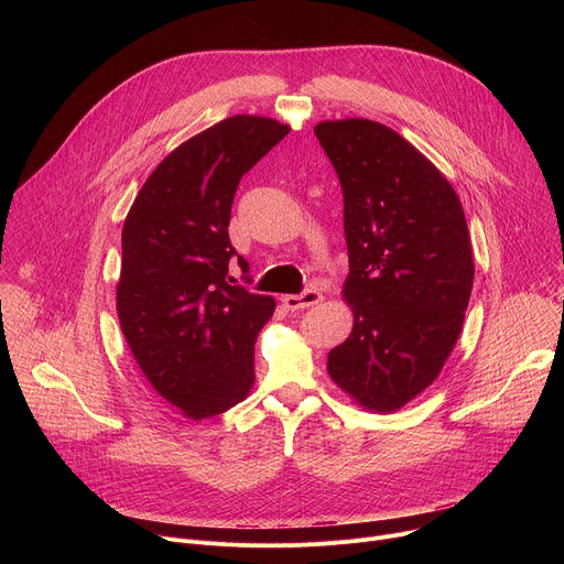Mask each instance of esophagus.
<instances>
[{
	"label": "esophagus",
	"instance_id": "1",
	"mask_svg": "<svg viewBox=\"0 0 564 564\" xmlns=\"http://www.w3.org/2000/svg\"><path fill=\"white\" fill-rule=\"evenodd\" d=\"M321 299V292L318 290H305V292H301V294H285L281 301H283V305L288 307V310H305V307H310V305H316Z\"/></svg>",
	"mask_w": 564,
	"mask_h": 564
}]
</instances>
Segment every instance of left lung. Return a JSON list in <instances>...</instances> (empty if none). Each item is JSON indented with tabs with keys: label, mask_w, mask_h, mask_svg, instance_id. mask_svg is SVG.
<instances>
[{
	"label": "left lung",
	"mask_w": 564,
	"mask_h": 564,
	"mask_svg": "<svg viewBox=\"0 0 564 564\" xmlns=\"http://www.w3.org/2000/svg\"><path fill=\"white\" fill-rule=\"evenodd\" d=\"M314 135L339 176L352 333L328 355L333 381L359 406L397 411L426 390L464 324L473 252L453 185L409 140L366 118Z\"/></svg>",
	"instance_id": "left-lung-1"
}]
</instances>
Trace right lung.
I'll return each mask as SVG.
<instances>
[{
    "mask_svg": "<svg viewBox=\"0 0 564 564\" xmlns=\"http://www.w3.org/2000/svg\"><path fill=\"white\" fill-rule=\"evenodd\" d=\"M261 116H231L176 147L138 192L122 227L116 290L122 335L153 390L207 420L254 383V341L274 299L231 285L248 272L227 234L240 178L288 135Z\"/></svg>",
    "mask_w": 564,
    "mask_h": 564,
    "instance_id": "add662e5",
    "label": "right lung"
}]
</instances>
